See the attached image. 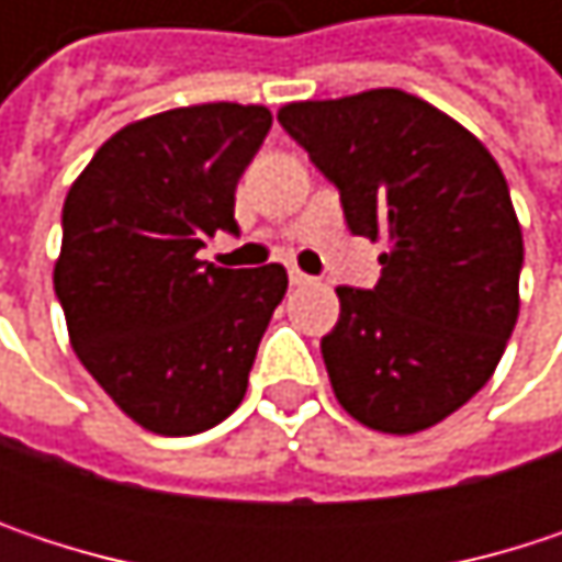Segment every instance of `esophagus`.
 <instances>
[{
	"label": "esophagus",
	"instance_id": "obj_1",
	"mask_svg": "<svg viewBox=\"0 0 562 562\" xmlns=\"http://www.w3.org/2000/svg\"><path fill=\"white\" fill-rule=\"evenodd\" d=\"M289 282H292V285H308L312 277H308V273H302L299 267H289Z\"/></svg>",
	"mask_w": 562,
	"mask_h": 562
}]
</instances>
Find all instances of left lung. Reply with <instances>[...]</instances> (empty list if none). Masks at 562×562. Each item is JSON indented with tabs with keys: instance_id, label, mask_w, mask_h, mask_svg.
Masks as SVG:
<instances>
[{
	"instance_id": "8db88e82",
	"label": "left lung",
	"mask_w": 562,
	"mask_h": 562,
	"mask_svg": "<svg viewBox=\"0 0 562 562\" xmlns=\"http://www.w3.org/2000/svg\"><path fill=\"white\" fill-rule=\"evenodd\" d=\"M277 116L341 191L351 234L387 240L374 289H335L322 358L341 409L391 436L442 423L488 384L520 312L505 171L462 123L393 87Z\"/></svg>"
}]
</instances>
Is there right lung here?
Segmentation results:
<instances>
[{"mask_svg": "<svg viewBox=\"0 0 562 562\" xmlns=\"http://www.w3.org/2000/svg\"><path fill=\"white\" fill-rule=\"evenodd\" d=\"M273 126L267 106L201 103L113 133L64 198L55 292L90 378L143 429L194 436L227 419L282 302L280 263L198 260L237 231L234 191Z\"/></svg>", "mask_w": 562, "mask_h": 562, "instance_id": "right-lung-1", "label": "right lung"}]
</instances>
